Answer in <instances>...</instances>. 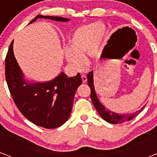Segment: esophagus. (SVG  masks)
<instances>
[{"mask_svg":"<svg viewBox=\"0 0 157 157\" xmlns=\"http://www.w3.org/2000/svg\"><path fill=\"white\" fill-rule=\"evenodd\" d=\"M81 78H82V81H83V83H86V82H87V77H86V75H84V74H82Z\"/></svg>","mask_w":157,"mask_h":157,"instance_id":"34e87169","label":"esophagus"}]
</instances>
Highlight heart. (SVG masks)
<instances>
[{"mask_svg":"<svg viewBox=\"0 0 157 157\" xmlns=\"http://www.w3.org/2000/svg\"><path fill=\"white\" fill-rule=\"evenodd\" d=\"M103 35L97 23H89L80 26L75 30L66 50V60L77 71L84 70L86 66L85 56H92Z\"/></svg>","mask_w":157,"mask_h":157,"instance_id":"heart-1","label":"heart"}]
</instances>
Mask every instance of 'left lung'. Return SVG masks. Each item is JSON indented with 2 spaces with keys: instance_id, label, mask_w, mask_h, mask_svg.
<instances>
[{
  "instance_id": "1",
  "label": "left lung",
  "mask_w": 157,
  "mask_h": 157,
  "mask_svg": "<svg viewBox=\"0 0 157 157\" xmlns=\"http://www.w3.org/2000/svg\"><path fill=\"white\" fill-rule=\"evenodd\" d=\"M87 83H88L89 87L91 88V98L93 105L95 107L96 110L98 111L101 118L108 123H110V124H122V123L126 122V121H131V119H133L134 117L140 113L145 107L144 106L141 109L138 110L135 113L131 114H121H121L111 112L109 109H107L104 105H101V103H100L99 100L98 99V97L96 95L94 87V81H93V71H91L87 74Z\"/></svg>"
}]
</instances>
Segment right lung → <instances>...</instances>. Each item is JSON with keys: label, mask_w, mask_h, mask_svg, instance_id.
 <instances>
[{"label": "right lung", "mask_w": 157, "mask_h": 157, "mask_svg": "<svg viewBox=\"0 0 157 157\" xmlns=\"http://www.w3.org/2000/svg\"><path fill=\"white\" fill-rule=\"evenodd\" d=\"M37 19L67 22L59 16L38 15ZM5 79L13 101L21 113L32 123L52 129L63 125L70 117L77 87L82 84L80 74L68 77L61 73L54 80L45 83H27L17 63L11 43L5 58Z\"/></svg>", "instance_id": "1"}]
</instances>
